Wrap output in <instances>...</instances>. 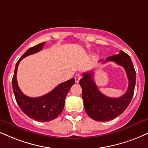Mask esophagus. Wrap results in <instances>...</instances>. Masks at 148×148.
<instances>
[{
  "label": "esophagus",
  "instance_id": "esophagus-1",
  "mask_svg": "<svg viewBox=\"0 0 148 148\" xmlns=\"http://www.w3.org/2000/svg\"><path fill=\"white\" fill-rule=\"evenodd\" d=\"M74 79H75V81H76V83H79V81H80V79H81V74H76V75L74 76Z\"/></svg>",
  "mask_w": 148,
  "mask_h": 148
}]
</instances>
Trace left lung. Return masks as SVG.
Here are the masks:
<instances>
[{
	"instance_id": "left-lung-1",
	"label": "left lung",
	"mask_w": 148,
	"mask_h": 148,
	"mask_svg": "<svg viewBox=\"0 0 148 148\" xmlns=\"http://www.w3.org/2000/svg\"><path fill=\"white\" fill-rule=\"evenodd\" d=\"M113 61L125 69L129 81L127 91L119 98H110L103 94L93 80V72L83 73L79 84L82 88L85 112L90 118L97 121H108L116 118L125 111L130 103L134 92L136 72L130 57L123 51L119 54L108 57L102 63Z\"/></svg>"
}]
</instances>
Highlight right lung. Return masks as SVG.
I'll return each instance as SVG.
<instances>
[{
  "label": "right lung",
  "mask_w": 148,
  "mask_h": 148,
  "mask_svg": "<svg viewBox=\"0 0 148 148\" xmlns=\"http://www.w3.org/2000/svg\"><path fill=\"white\" fill-rule=\"evenodd\" d=\"M45 42L39 43L27 50L16 64L15 70L12 79V88L16 101L21 110L29 118L37 121L47 122L57 118L63 112L65 99L71 87L75 83V79L70 80L59 84L49 93L40 97H27L21 92L18 85L16 73L20 61L29 55L42 50Z\"/></svg>",
  "instance_id": "add662e5"
}]
</instances>
